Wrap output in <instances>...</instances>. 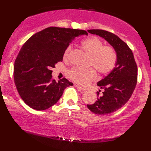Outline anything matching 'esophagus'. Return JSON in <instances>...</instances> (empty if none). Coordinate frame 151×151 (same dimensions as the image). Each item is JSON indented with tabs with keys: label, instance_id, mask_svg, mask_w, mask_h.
<instances>
[{
	"label": "esophagus",
	"instance_id": "obj_1",
	"mask_svg": "<svg viewBox=\"0 0 151 151\" xmlns=\"http://www.w3.org/2000/svg\"><path fill=\"white\" fill-rule=\"evenodd\" d=\"M74 86H75V87H76V88H77L78 89H80V91H86V90L85 88H82V87H81V86H79L78 85H76V84H74Z\"/></svg>",
	"mask_w": 151,
	"mask_h": 151
}]
</instances>
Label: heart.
<instances>
[{"label":"heart","instance_id":"1","mask_svg":"<svg viewBox=\"0 0 151 151\" xmlns=\"http://www.w3.org/2000/svg\"><path fill=\"white\" fill-rule=\"evenodd\" d=\"M104 45L101 40L96 36L87 38L81 43V48L91 57L89 65L101 76L107 75L111 72L117 62V55L115 49L111 46ZM70 52V47L64 50L63 60H68ZM94 70L91 68L83 70L73 68L68 71V76L74 82L86 86L96 79V73Z\"/></svg>","mask_w":151,"mask_h":151}]
</instances>
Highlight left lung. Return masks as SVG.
<instances>
[{"instance_id": "obj_1", "label": "left lung", "mask_w": 151, "mask_h": 151, "mask_svg": "<svg viewBox=\"0 0 151 151\" xmlns=\"http://www.w3.org/2000/svg\"><path fill=\"white\" fill-rule=\"evenodd\" d=\"M88 32L104 38L111 45L117 55L115 68L109 75L97 82L103 89L97 92V100L88 105L92 113L107 115L122 107L130 99L137 82V65L132 50L115 34L103 30H88Z\"/></svg>"}]
</instances>
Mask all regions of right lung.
<instances>
[{"instance_id":"right-lung-1","label":"right lung","mask_w":151,"mask_h":151,"mask_svg":"<svg viewBox=\"0 0 151 151\" xmlns=\"http://www.w3.org/2000/svg\"><path fill=\"white\" fill-rule=\"evenodd\" d=\"M86 30L49 27L32 36L15 60L14 83L26 105L37 111L45 110L56 104L63 90L73 83L63 78L58 82L52 79V68L62 62L63 54L76 37Z\"/></svg>"}]
</instances>
